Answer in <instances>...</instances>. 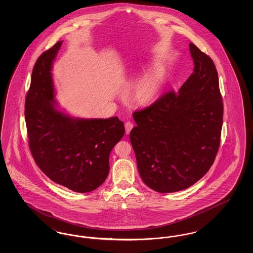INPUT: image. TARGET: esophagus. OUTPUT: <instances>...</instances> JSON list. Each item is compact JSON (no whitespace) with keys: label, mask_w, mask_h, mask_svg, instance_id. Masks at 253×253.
I'll return each instance as SVG.
<instances>
[{"label":"esophagus","mask_w":253,"mask_h":253,"mask_svg":"<svg viewBox=\"0 0 253 253\" xmlns=\"http://www.w3.org/2000/svg\"><path fill=\"white\" fill-rule=\"evenodd\" d=\"M132 127H133V124H132V122L127 121V122L125 123V131H126V133H127V134H129V133H130L131 130L132 129Z\"/></svg>","instance_id":"esophagus-1"}]
</instances>
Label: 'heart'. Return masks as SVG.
Wrapping results in <instances>:
<instances>
[{
    "label": "heart",
    "instance_id": "1",
    "mask_svg": "<svg viewBox=\"0 0 253 253\" xmlns=\"http://www.w3.org/2000/svg\"><path fill=\"white\" fill-rule=\"evenodd\" d=\"M164 78L162 72L155 73L148 80H146L139 88L140 97L144 102L153 100L157 95L159 86L161 84Z\"/></svg>",
    "mask_w": 253,
    "mask_h": 253
}]
</instances>
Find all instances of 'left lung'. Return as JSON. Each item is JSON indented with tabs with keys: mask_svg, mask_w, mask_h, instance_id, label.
Listing matches in <instances>:
<instances>
[{
	"mask_svg": "<svg viewBox=\"0 0 253 253\" xmlns=\"http://www.w3.org/2000/svg\"><path fill=\"white\" fill-rule=\"evenodd\" d=\"M193 73L178 92L169 91L135 111L130 132L137 169L158 193L191 187L211 167L220 145L223 99L212 60L193 43Z\"/></svg>",
	"mask_w": 253,
	"mask_h": 253,
	"instance_id": "obj_1",
	"label": "left lung"
}]
</instances>
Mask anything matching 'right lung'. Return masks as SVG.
<instances>
[{
	"instance_id": "right-lung-1",
	"label": "right lung",
	"mask_w": 253,
	"mask_h": 253,
	"mask_svg": "<svg viewBox=\"0 0 253 253\" xmlns=\"http://www.w3.org/2000/svg\"><path fill=\"white\" fill-rule=\"evenodd\" d=\"M61 43L43 52L32 71L24 111L28 144L38 167L51 180L89 193L108 176L110 153L125 129L118 117L77 119L57 109L51 71Z\"/></svg>"
}]
</instances>
